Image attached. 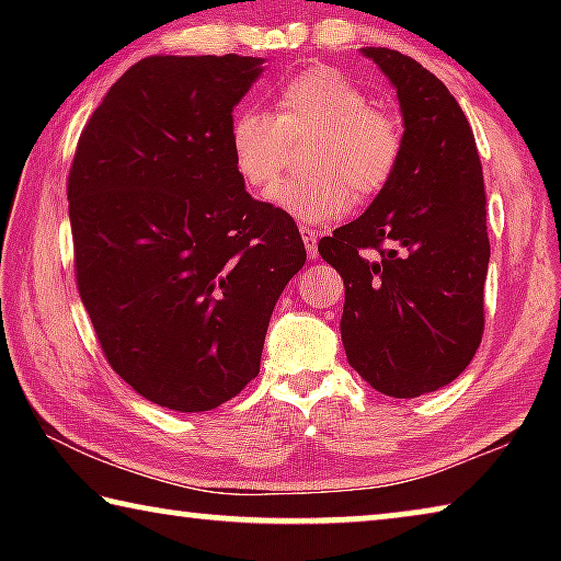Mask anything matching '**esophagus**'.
<instances>
[{"instance_id":"1","label":"esophagus","mask_w":561,"mask_h":561,"mask_svg":"<svg viewBox=\"0 0 561 561\" xmlns=\"http://www.w3.org/2000/svg\"><path fill=\"white\" fill-rule=\"evenodd\" d=\"M301 240H304V247H307V254L309 260H317V244H319V232L311 230V227H301Z\"/></svg>"}]
</instances>
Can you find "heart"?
<instances>
[{
    "instance_id": "b5f03b06",
    "label": "heart",
    "mask_w": 561,
    "mask_h": 561,
    "mask_svg": "<svg viewBox=\"0 0 561 561\" xmlns=\"http://www.w3.org/2000/svg\"><path fill=\"white\" fill-rule=\"evenodd\" d=\"M277 113L242 106L230 121V156L247 185L270 187L279 178L287 138L317 133L307 168L314 175L284 180L270 203L299 222L344 215L351 190L381 193L403 156V128L393 113L368 106V96L331 66H307L274 91Z\"/></svg>"
}]
</instances>
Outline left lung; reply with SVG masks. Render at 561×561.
<instances>
[{
    "label": "left lung",
    "instance_id": "left-lung-1",
    "mask_svg": "<svg viewBox=\"0 0 561 561\" xmlns=\"http://www.w3.org/2000/svg\"><path fill=\"white\" fill-rule=\"evenodd\" d=\"M393 83L403 156L358 220L321 237L341 279V341L364 381L415 398L455 381L485 329L490 262L485 185L474 136L445 83L411 56L366 46Z\"/></svg>",
    "mask_w": 561,
    "mask_h": 561
}]
</instances>
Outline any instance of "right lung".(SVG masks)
I'll return each mask as SVG.
<instances>
[{
    "instance_id": "1",
    "label": "right lung",
    "mask_w": 561,
    "mask_h": 561,
    "mask_svg": "<svg viewBox=\"0 0 561 561\" xmlns=\"http://www.w3.org/2000/svg\"><path fill=\"white\" fill-rule=\"evenodd\" d=\"M262 64L140 59L69 170L76 284L99 344L170 411H213L260 374L274 304L307 262L291 215L254 201L230 156L232 108Z\"/></svg>"
}]
</instances>
